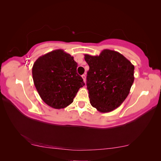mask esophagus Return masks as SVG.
Masks as SVG:
<instances>
[{
	"label": "esophagus",
	"instance_id": "obj_1",
	"mask_svg": "<svg viewBox=\"0 0 161 161\" xmlns=\"http://www.w3.org/2000/svg\"><path fill=\"white\" fill-rule=\"evenodd\" d=\"M82 79H83L84 82H86V75H82Z\"/></svg>",
	"mask_w": 161,
	"mask_h": 161
}]
</instances>
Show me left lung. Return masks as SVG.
<instances>
[{"label": "left lung", "mask_w": 161, "mask_h": 161, "mask_svg": "<svg viewBox=\"0 0 161 161\" xmlns=\"http://www.w3.org/2000/svg\"><path fill=\"white\" fill-rule=\"evenodd\" d=\"M89 66L86 86L90 103L101 113L118 108L130 93L134 66L120 53L105 49L99 56L85 54Z\"/></svg>", "instance_id": "obj_1"}]
</instances>
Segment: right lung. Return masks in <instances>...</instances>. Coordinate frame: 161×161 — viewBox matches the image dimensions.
I'll return each instance as SVG.
<instances>
[{"label":"right lung","mask_w":161,"mask_h":161,"mask_svg":"<svg viewBox=\"0 0 161 161\" xmlns=\"http://www.w3.org/2000/svg\"><path fill=\"white\" fill-rule=\"evenodd\" d=\"M77 66L74 58L60 49L37 58L32 68L33 80L44 103L54 109H63L72 103L85 85L77 74Z\"/></svg>","instance_id":"1"}]
</instances>
